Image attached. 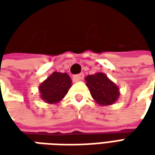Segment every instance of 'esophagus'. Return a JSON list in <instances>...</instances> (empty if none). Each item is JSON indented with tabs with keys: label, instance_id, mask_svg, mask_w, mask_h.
I'll return each instance as SVG.
<instances>
[{
	"label": "esophagus",
	"instance_id": "34e87169",
	"mask_svg": "<svg viewBox=\"0 0 155 155\" xmlns=\"http://www.w3.org/2000/svg\"><path fill=\"white\" fill-rule=\"evenodd\" d=\"M84 78V75L83 74V73H81V74L78 75H75V76H73V80H74L75 82H78V81L83 80Z\"/></svg>",
	"mask_w": 155,
	"mask_h": 155
}]
</instances>
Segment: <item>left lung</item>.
<instances>
[{"mask_svg":"<svg viewBox=\"0 0 155 155\" xmlns=\"http://www.w3.org/2000/svg\"><path fill=\"white\" fill-rule=\"evenodd\" d=\"M85 81L91 97L101 106L112 105L120 97L119 87L103 72L88 75Z\"/></svg>","mask_w":155,"mask_h":155,"instance_id":"1","label":"left lung"}]
</instances>
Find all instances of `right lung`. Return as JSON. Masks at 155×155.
<instances>
[{
	"instance_id": "right-lung-1",
	"label": "right lung",
	"mask_w": 155,
	"mask_h": 155,
	"mask_svg": "<svg viewBox=\"0 0 155 155\" xmlns=\"http://www.w3.org/2000/svg\"><path fill=\"white\" fill-rule=\"evenodd\" d=\"M72 81L67 73L54 71L39 86L40 98L45 103L55 104L59 103L71 87Z\"/></svg>"
}]
</instances>
